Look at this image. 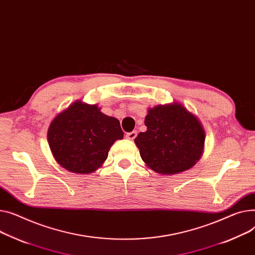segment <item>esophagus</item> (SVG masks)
Returning <instances> with one entry per match:
<instances>
[{"mask_svg": "<svg viewBox=\"0 0 255 255\" xmlns=\"http://www.w3.org/2000/svg\"><path fill=\"white\" fill-rule=\"evenodd\" d=\"M136 136H137V132L136 131H132V132H129V133L126 134V138L130 139V140H133Z\"/></svg>", "mask_w": 255, "mask_h": 255, "instance_id": "1", "label": "esophagus"}]
</instances>
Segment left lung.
<instances>
[{
  "instance_id": "obj_1",
  "label": "left lung",
  "mask_w": 255,
  "mask_h": 255,
  "mask_svg": "<svg viewBox=\"0 0 255 255\" xmlns=\"http://www.w3.org/2000/svg\"><path fill=\"white\" fill-rule=\"evenodd\" d=\"M145 132L134 139L142 161L157 173L177 174L202 156L205 131L199 119L178 103L149 109Z\"/></svg>"
}]
</instances>
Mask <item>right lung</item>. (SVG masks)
<instances>
[{
  "mask_svg": "<svg viewBox=\"0 0 255 255\" xmlns=\"http://www.w3.org/2000/svg\"><path fill=\"white\" fill-rule=\"evenodd\" d=\"M123 135L118 119L101 113L96 105L77 100L51 122L48 143L61 167L88 174L101 167L111 146Z\"/></svg>",
  "mask_w": 255,
  "mask_h": 255,
  "instance_id": "right-lung-1",
  "label": "right lung"
}]
</instances>
